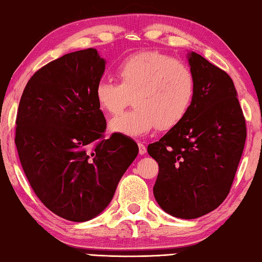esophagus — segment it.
Instances as JSON below:
<instances>
[{
    "instance_id": "1",
    "label": "esophagus",
    "mask_w": 262,
    "mask_h": 262,
    "mask_svg": "<svg viewBox=\"0 0 262 262\" xmlns=\"http://www.w3.org/2000/svg\"><path fill=\"white\" fill-rule=\"evenodd\" d=\"M138 151H139V154H141V155H144V154L146 152V148H145V145L143 144V143H138Z\"/></svg>"
}]
</instances>
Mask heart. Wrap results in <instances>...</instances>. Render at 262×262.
<instances>
[{
  "label": "heart",
  "mask_w": 262,
  "mask_h": 262,
  "mask_svg": "<svg viewBox=\"0 0 262 262\" xmlns=\"http://www.w3.org/2000/svg\"><path fill=\"white\" fill-rule=\"evenodd\" d=\"M120 83L101 80L95 100L102 112L116 116L130 103L134 108L114 118L110 130L127 137H142L157 126L168 131L187 117L195 99L194 74L187 64L157 51H143L125 58L117 68Z\"/></svg>",
  "instance_id": "1"
}]
</instances>
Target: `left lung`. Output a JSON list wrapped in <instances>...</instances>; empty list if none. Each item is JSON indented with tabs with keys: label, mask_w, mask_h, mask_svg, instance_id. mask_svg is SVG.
I'll use <instances>...</instances> for the list:
<instances>
[{
	"label": "left lung",
	"mask_w": 262,
	"mask_h": 262,
	"mask_svg": "<svg viewBox=\"0 0 262 262\" xmlns=\"http://www.w3.org/2000/svg\"><path fill=\"white\" fill-rule=\"evenodd\" d=\"M196 93L187 117L148 145L159 163L154 195L167 213L193 220L217 209L230 192L247 137L234 82L198 53L188 55Z\"/></svg>",
	"instance_id": "obj_1"
}]
</instances>
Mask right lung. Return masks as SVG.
<instances>
[{
  "instance_id": "obj_1",
  "label": "right lung",
  "mask_w": 262,
  "mask_h": 262,
  "mask_svg": "<svg viewBox=\"0 0 262 262\" xmlns=\"http://www.w3.org/2000/svg\"><path fill=\"white\" fill-rule=\"evenodd\" d=\"M105 63L95 49L52 60L27 82L17 110L15 145L27 180L50 211L71 222L106 209L138 154L134 139L103 136L95 87Z\"/></svg>"
}]
</instances>
